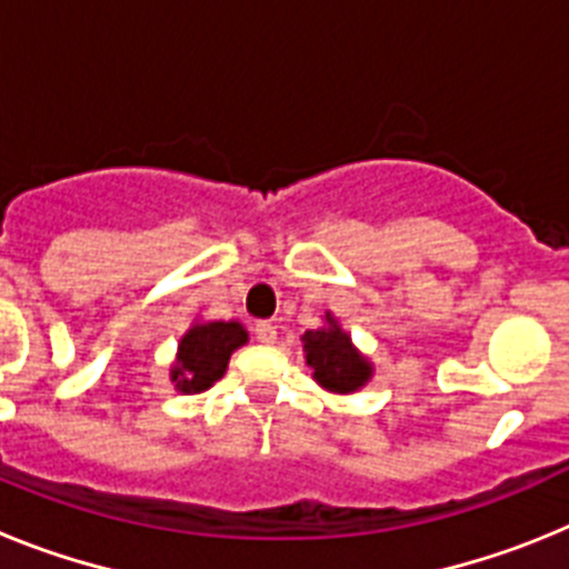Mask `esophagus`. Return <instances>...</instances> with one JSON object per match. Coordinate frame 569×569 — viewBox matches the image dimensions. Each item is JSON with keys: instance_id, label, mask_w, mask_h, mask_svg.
Listing matches in <instances>:
<instances>
[{"instance_id": "34e87169", "label": "esophagus", "mask_w": 569, "mask_h": 569, "mask_svg": "<svg viewBox=\"0 0 569 569\" xmlns=\"http://www.w3.org/2000/svg\"><path fill=\"white\" fill-rule=\"evenodd\" d=\"M253 336L256 341H261V345H273L276 341V328L270 325V321H256L253 325Z\"/></svg>"}]
</instances>
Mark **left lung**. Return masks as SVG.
<instances>
[{
  "instance_id": "obj_1",
  "label": "left lung",
  "mask_w": 569,
  "mask_h": 569,
  "mask_svg": "<svg viewBox=\"0 0 569 569\" xmlns=\"http://www.w3.org/2000/svg\"><path fill=\"white\" fill-rule=\"evenodd\" d=\"M328 328L308 330L301 336L308 350V365L313 367V379L333 393H350L370 379V365L361 359L350 345V336L336 328L328 316Z\"/></svg>"
}]
</instances>
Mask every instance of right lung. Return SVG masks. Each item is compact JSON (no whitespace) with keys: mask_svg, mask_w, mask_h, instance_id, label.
Here are the masks:
<instances>
[{"mask_svg":"<svg viewBox=\"0 0 569 569\" xmlns=\"http://www.w3.org/2000/svg\"><path fill=\"white\" fill-rule=\"evenodd\" d=\"M248 341V330L239 321H208L193 325L184 333L176 356V367L170 370L176 387L182 393H202L213 381H219L228 370L230 353Z\"/></svg>","mask_w":569,"mask_h":569,"instance_id":"right-lung-1","label":"right lung"}]
</instances>
